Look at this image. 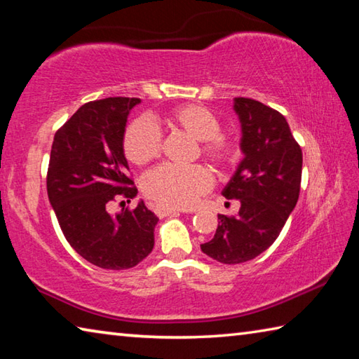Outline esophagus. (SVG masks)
<instances>
[{"label":"esophagus","instance_id":"obj_1","mask_svg":"<svg viewBox=\"0 0 359 359\" xmlns=\"http://www.w3.org/2000/svg\"><path fill=\"white\" fill-rule=\"evenodd\" d=\"M155 214H156L158 217H168V215H172V214H179V210L169 209V208H163V205H156V208H155Z\"/></svg>","mask_w":359,"mask_h":359}]
</instances>
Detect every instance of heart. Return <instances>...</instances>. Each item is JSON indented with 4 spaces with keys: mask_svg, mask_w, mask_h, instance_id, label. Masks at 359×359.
<instances>
[{
    "mask_svg": "<svg viewBox=\"0 0 359 359\" xmlns=\"http://www.w3.org/2000/svg\"><path fill=\"white\" fill-rule=\"evenodd\" d=\"M158 123L188 133L199 141L201 155L218 168L233 165L238 158L236 145L222 135V123L210 109L201 104H184L174 107L154 121L136 118L126 126L123 154L136 166L149 165L161 154L163 136ZM212 187V175L201 165L177 166L166 163L145 174L142 190L158 205L169 209H188L196 204Z\"/></svg>",
    "mask_w": 359,
    "mask_h": 359,
    "instance_id": "1",
    "label": "heart"
}]
</instances>
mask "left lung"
Wrapping results in <instances>:
<instances>
[{"instance_id":"1","label":"left lung","mask_w":359,"mask_h":359,"mask_svg":"<svg viewBox=\"0 0 359 359\" xmlns=\"http://www.w3.org/2000/svg\"><path fill=\"white\" fill-rule=\"evenodd\" d=\"M242 126L244 160L223 196L241 203L236 217L218 215L214 239L201 245L223 264L257 258L278 238L299 198L302 150L288 121L276 109L252 98H234Z\"/></svg>"}]
</instances>
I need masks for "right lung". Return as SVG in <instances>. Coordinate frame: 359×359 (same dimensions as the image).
I'll use <instances>...</instances> for the list:
<instances>
[{
    "instance_id": "1",
    "label": "right lung",
    "mask_w": 359,
    "mask_h": 359,
    "mask_svg": "<svg viewBox=\"0 0 359 359\" xmlns=\"http://www.w3.org/2000/svg\"><path fill=\"white\" fill-rule=\"evenodd\" d=\"M139 98L90 101L55 133L47 171V194L66 241L102 269H130L155 244L158 218L144 201L111 215L106 208L137 194L123 154L128 114Z\"/></svg>"
}]
</instances>
